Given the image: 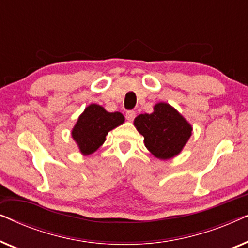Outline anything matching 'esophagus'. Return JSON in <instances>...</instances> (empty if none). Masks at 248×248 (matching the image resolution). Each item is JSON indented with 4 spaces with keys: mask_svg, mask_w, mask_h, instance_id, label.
<instances>
[{
    "mask_svg": "<svg viewBox=\"0 0 248 248\" xmlns=\"http://www.w3.org/2000/svg\"><path fill=\"white\" fill-rule=\"evenodd\" d=\"M135 117V111L134 110H127L126 111V118L128 121H133Z\"/></svg>",
    "mask_w": 248,
    "mask_h": 248,
    "instance_id": "1",
    "label": "esophagus"
}]
</instances>
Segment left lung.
<instances>
[{"mask_svg": "<svg viewBox=\"0 0 248 248\" xmlns=\"http://www.w3.org/2000/svg\"><path fill=\"white\" fill-rule=\"evenodd\" d=\"M134 125L155 157L169 159L178 155L192 134V127L170 105L159 103L152 114H140Z\"/></svg>", "mask_w": 248, "mask_h": 248, "instance_id": "8db88e82", "label": "left lung"}]
</instances>
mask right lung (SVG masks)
Instances as JSON below:
<instances>
[{
  "mask_svg": "<svg viewBox=\"0 0 248 248\" xmlns=\"http://www.w3.org/2000/svg\"><path fill=\"white\" fill-rule=\"evenodd\" d=\"M124 116L118 111L108 113L99 105L86 108L72 131V137L83 155H90L106 140L108 132L123 124Z\"/></svg>",
  "mask_w": 248,
  "mask_h": 248,
  "instance_id": "right-lung-1",
  "label": "right lung"
}]
</instances>
